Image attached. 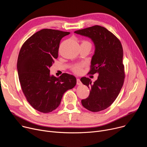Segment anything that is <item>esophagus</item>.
I'll return each mask as SVG.
<instances>
[{
	"instance_id": "obj_1",
	"label": "esophagus",
	"mask_w": 147,
	"mask_h": 147,
	"mask_svg": "<svg viewBox=\"0 0 147 147\" xmlns=\"http://www.w3.org/2000/svg\"><path fill=\"white\" fill-rule=\"evenodd\" d=\"M81 81H80V80L79 78H77V85H81Z\"/></svg>"
}]
</instances>
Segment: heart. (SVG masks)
<instances>
[{"instance_id":"b5f03b06","label":"heart","mask_w":147,"mask_h":147,"mask_svg":"<svg viewBox=\"0 0 147 147\" xmlns=\"http://www.w3.org/2000/svg\"><path fill=\"white\" fill-rule=\"evenodd\" d=\"M81 45H90L91 47L90 42H89L88 41H87V40H82ZM84 66H85V64H83V63L76 64V65H73L71 67V69L73 71V72H74L75 74H80L81 73V72L82 71V67Z\"/></svg>"}]
</instances>
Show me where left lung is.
<instances>
[{
    "label": "left lung",
    "instance_id": "left-lung-1",
    "mask_svg": "<svg viewBox=\"0 0 147 147\" xmlns=\"http://www.w3.org/2000/svg\"><path fill=\"white\" fill-rule=\"evenodd\" d=\"M74 32L88 36L94 42L95 51L88 74H99L94 83L86 77L80 79L91 90L88 97L81 100L82 105L94 112L105 110L115 100L124 83L125 73L121 44L113 33L100 26Z\"/></svg>",
    "mask_w": 147,
    "mask_h": 147
}]
</instances>
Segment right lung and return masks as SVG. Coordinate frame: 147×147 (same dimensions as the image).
<instances>
[{"label":"right lung","instance_id":"obj_1","mask_svg":"<svg viewBox=\"0 0 147 147\" xmlns=\"http://www.w3.org/2000/svg\"><path fill=\"white\" fill-rule=\"evenodd\" d=\"M69 34L42 29L30 36L20 51L17 67L21 87L31 107L40 112L47 113L56 109L64 93L76 84L73 75L50 76V68L58 57L60 40Z\"/></svg>","mask_w":147,"mask_h":147}]
</instances>
